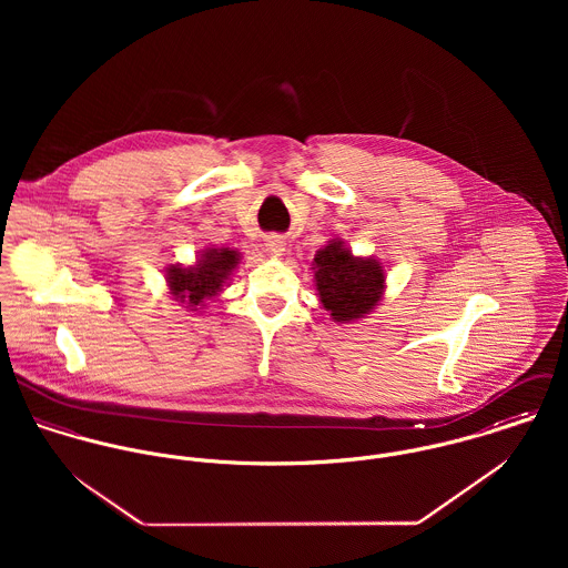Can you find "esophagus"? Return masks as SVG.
I'll list each match as a JSON object with an SVG mask.
<instances>
[{
  "mask_svg": "<svg viewBox=\"0 0 568 568\" xmlns=\"http://www.w3.org/2000/svg\"><path fill=\"white\" fill-rule=\"evenodd\" d=\"M266 248H268L271 253L280 255V253L286 248V241H284V236H280V234H271V236L266 239Z\"/></svg>",
  "mask_w": 568,
  "mask_h": 568,
  "instance_id": "esophagus-1",
  "label": "esophagus"
}]
</instances>
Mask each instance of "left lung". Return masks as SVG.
Masks as SVG:
<instances>
[{
  "label": "left lung",
  "instance_id": "obj_1",
  "mask_svg": "<svg viewBox=\"0 0 568 568\" xmlns=\"http://www.w3.org/2000/svg\"><path fill=\"white\" fill-rule=\"evenodd\" d=\"M313 268L320 300L334 322L347 324L361 320L383 297V266L372 257H354L341 243L332 241L317 251Z\"/></svg>",
  "mask_w": 568,
  "mask_h": 568
}]
</instances>
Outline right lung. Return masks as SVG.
Returning a JSON list of instances; mask_svg holds the SVG:
<instances>
[{
  "mask_svg": "<svg viewBox=\"0 0 568 568\" xmlns=\"http://www.w3.org/2000/svg\"><path fill=\"white\" fill-rule=\"evenodd\" d=\"M239 257L241 255L230 248H207L203 251L199 264L190 268H168V286L172 297L196 308L205 297H212L223 288V282L239 264Z\"/></svg>",
  "mask_w": 568,
  "mask_h": 568,
  "instance_id": "add662e5",
  "label": "right lung"
}]
</instances>
